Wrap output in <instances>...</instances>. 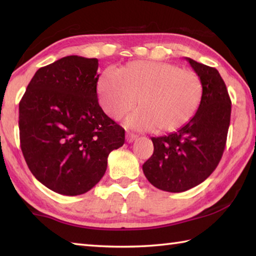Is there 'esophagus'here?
Listing matches in <instances>:
<instances>
[{
    "label": "esophagus",
    "instance_id": "esophagus-1",
    "mask_svg": "<svg viewBox=\"0 0 256 256\" xmlns=\"http://www.w3.org/2000/svg\"><path fill=\"white\" fill-rule=\"evenodd\" d=\"M125 138H126V142H128V144H132L133 141H136L138 138V136H136V134L133 133H126V136H125Z\"/></svg>",
    "mask_w": 256,
    "mask_h": 256
}]
</instances>
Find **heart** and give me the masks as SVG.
Instances as JSON below:
<instances>
[{
    "mask_svg": "<svg viewBox=\"0 0 256 256\" xmlns=\"http://www.w3.org/2000/svg\"><path fill=\"white\" fill-rule=\"evenodd\" d=\"M102 110L120 120L136 105L125 120L138 131L175 132L196 114L203 97L196 72L164 62L134 60L115 70L108 68L98 81Z\"/></svg>",
    "mask_w": 256,
    "mask_h": 256,
    "instance_id": "1",
    "label": "heart"
}]
</instances>
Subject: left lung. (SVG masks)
Returning a JSON list of instances; mask_svg holds the SVG:
<instances>
[{
  "instance_id": "1",
  "label": "left lung",
  "mask_w": 256,
  "mask_h": 256,
  "mask_svg": "<svg viewBox=\"0 0 256 256\" xmlns=\"http://www.w3.org/2000/svg\"><path fill=\"white\" fill-rule=\"evenodd\" d=\"M186 60L202 81L201 105L185 126L151 138L154 154L142 166L154 188L172 193L192 188L212 174L222 157L230 123L232 102L219 72Z\"/></svg>"
}]
</instances>
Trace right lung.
<instances>
[{"instance_id":"right-lung-1","label":"right lung","mask_w":256,"mask_h":256,"mask_svg":"<svg viewBox=\"0 0 256 256\" xmlns=\"http://www.w3.org/2000/svg\"><path fill=\"white\" fill-rule=\"evenodd\" d=\"M98 60L71 55L42 66L19 104L20 146L30 172L46 188L80 196L102 180L125 131L97 98Z\"/></svg>"}]
</instances>
